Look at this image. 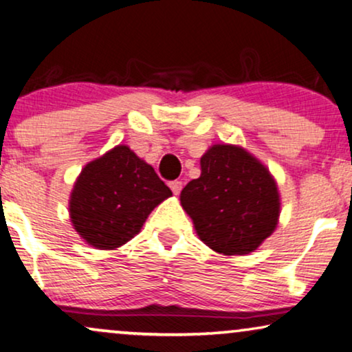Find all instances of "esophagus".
Wrapping results in <instances>:
<instances>
[{
  "instance_id": "1",
  "label": "esophagus",
  "mask_w": 352,
  "mask_h": 352,
  "mask_svg": "<svg viewBox=\"0 0 352 352\" xmlns=\"http://www.w3.org/2000/svg\"><path fill=\"white\" fill-rule=\"evenodd\" d=\"M168 186H170L173 195H179L182 191V186H184V184H182L180 180H173V182H170V184H168Z\"/></svg>"
}]
</instances>
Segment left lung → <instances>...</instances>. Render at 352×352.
I'll return each instance as SVG.
<instances>
[{"label":"left lung","mask_w":352,"mask_h":352,"mask_svg":"<svg viewBox=\"0 0 352 352\" xmlns=\"http://www.w3.org/2000/svg\"><path fill=\"white\" fill-rule=\"evenodd\" d=\"M180 203L196 233L225 256L254 251L278 222L280 196L269 170L233 144H214L201 157V177L182 190Z\"/></svg>","instance_id":"8db88e82"}]
</instances>
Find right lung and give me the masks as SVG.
I'll use <instances>...</instances> for the list:
<instances>
[{
    "label": "right lung",
    "instance_id": "add662e5",
    "mask_svg": "<svg viewBox=\"0 0 352 352\" xmlns=\"http://www.w3.org/2000/svg\"><path fill=\"white\" fill-rule=\"evenodd\" d=\"M172 191L129 146L87 164L70 195V219L88 245L114 250L137 235Z\"/></svg>",
    "mask_w": 352,
    "mask_h": 352
}]
</instances>
